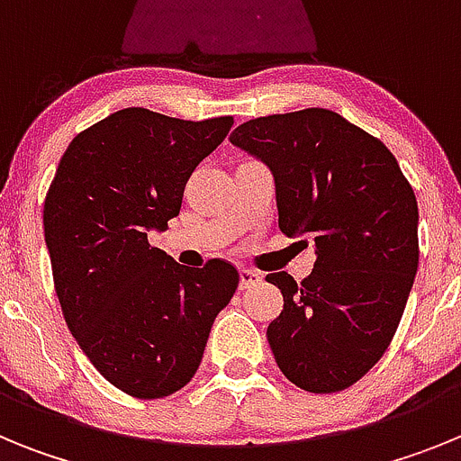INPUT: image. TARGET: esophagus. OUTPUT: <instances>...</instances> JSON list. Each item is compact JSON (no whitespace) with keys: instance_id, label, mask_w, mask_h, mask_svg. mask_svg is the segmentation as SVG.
Listing matches in <instances>:
<instances>
[{"instance_id":"obj_1","label":"esophagus","mask_w":461,"mask_h":461,"mask_svg":"<svg viewBox=\"0 0 461 461\" xmlns=\"http://www.w3.org/2000/svg\"><path fill=\"white\" fill-rule=\"evenodd\" d=\"M260 279H263L260 272L249 270V267H242V270H240V288L256 286V284H260Z\"/></svg>"}]
</instances>
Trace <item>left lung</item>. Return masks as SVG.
<instances>
[{"label": "left lung", "instance_id": "1", "mask_svg": "<svg viewBox=\"0 0 461 461\" xmlns=\"http://www.w3.org/2000/svg\"><path fill=\"white\" fill-rule=\"evenodd\" d=\"M230 142L270 166L279 230L316 244L313 272L266 276L284 295L267 341L307 393L351 388L388 351L418 272V201L397 158L328 108L244 122Z\"/></svg>", "mask_w": 461, "mask_h": 461}]
</instances>
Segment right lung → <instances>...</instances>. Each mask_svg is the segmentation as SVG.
Segmentation results:
<instances>
[{"mask_svg":"<svg viewBox=\"0 0 461 461\" xmlns=\"http://www.w3.org/2000/svg\"><path fill=\"white\" fill-rule=\"evenodd\" d=\"M230 126V115L117 110L73 138L46 194L43 233L64 321L96 372L136 399L185 388L238 291L233 263L186 270L148 240L180 214L186 180Z\"/></svg>","mask_w":461,"mask_h":461,"instance_id":"1","label":"right lung"}]
</instances>
